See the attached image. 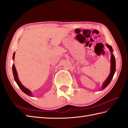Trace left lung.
Instances as JSON below:
<instances>
[{
	"label": "left lung",
	"mask_w": 128,
	"mask_h": 128,
	"mask_svg": "<svg viewBox=\"0 0 128 128\" xmlns=\"http://www.w3.org/2000/svg\"><path fill=\"white\" fill-rule=\"evenodd\" d=\"M106 45L107 48H108V49H110V53H111V58H110V75L108 76V77L107 78V79L106 80V81L104 82V83L103 84L102 86V89H104L106 88L108 84L110 83V82H111L112 79L113 77V76H114V74L116 72V59H115V57L114 56V55L113 54V49L112 46L110 45L109 44H106Z\"/></svg>",
	"instance_id": "obj_1"
}]
</instances>
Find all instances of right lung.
I'll return each instance as SVG.
<instances>
[{
    "instance_id": "right-lung-1",
    "label": "right lung",
    "mask_w": 128,
    "mask_h": 128,
    "mask_svg": "<svg viewBox=\"0 0 128 128\" xmlns=\"http://www.w3.org/2000/svg\"><path fill=\"white\" fill-rule=\"evenodd\" d=\"M15 52H14L13 54V58H12L13 59H14V58H15ZM12 72H13V74H14V79H15V80L16 82V83L18 84L19 88H20L22 92H24L26 94L28 95V96H32V94H31L30 91V90H28V89H27L26 88H25L23 86V85L21 83L20 81L19 80V79L18 78V73H17L16 70L15 68V65H14V64H12Z\"/></svg>"
}]
</instances>
